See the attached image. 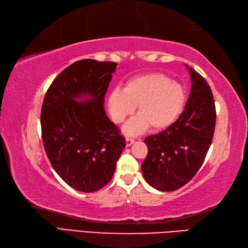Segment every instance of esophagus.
Segmentation results:
<instances>
[{
	"instance_id": "esophagus-1",
	"label": "esophagus",
	"mask_w": 248,
	"mask_h": 248,
	"mask_svg": "<svg viewBox=\"0 0 248 248\" xmlns=\"http://www.w3.org/2000/svg\"><path fill=\"white\" fill-rule=\"evenodd\" d=\"M135 142V140L132 138H127L125 139V143H127V146H131Z\"/></svg>"
}]
</instances>
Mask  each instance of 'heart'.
<instances>
[{
  "label": "heart",
  "mask_w": 248,
  "mask_h": 248,
  "mask_svg": "<svg viewBox=\"0 0 248 248\" xmlns=\"http://www.w3.org/2000/svg\"><path fill=\"white\" fill-rule=\"evenodd\" d=\"M185 103L183 85L157 72L134 76L125 82L124 90L116 88L108 96L109 114L116 124L124 123L138 105L139 115L124 128L127 134H139L149 125L155 131L170 127Z\"/></svg>",
  "instance_id": "heart-1"
}]
</instances>
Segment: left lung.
Returning <instances> with one entry per match:
<instances>
[{
	"mask_svg": "<svg viewBox=\"0 0 248 248\" xmlns=\"http://www.w3.org/2000/svg\"><path fill=\"white\" fill-rule=\"evenodd\" d=\"M188 67V66H187ZM191 90L183 113L158 134L145 139V181L160 191H174L190 181L204 161L215 131L216 109L206 80L193 69Z\"/></svg>",
	"mask_w": 248,
	"mask_h": 248,
	"instance_id": "obj_1",
	"label": "left lung"
}]
</instances>
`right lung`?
<instances>
[{
  "label": "right lung",
  "mask_w": 248,
  "mask_h": 248,
  "mask_svg": "<svg viewBox=\"0 0 248 248\" xmlns=\"http://www.w3.org/2000/svg\"><path fill=\"white\" fill-rule=\"evenodd\" d=\"M117 63L85 59L62 71L43 102L44 148L53 170L67 185L98 191L114 175L125 146L104 110V96ZM90 98L80 102L77 100Z\"/></svg>",
  "instance_id": "1"
}]
</instances>
